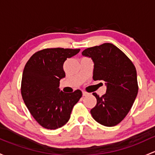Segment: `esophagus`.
<instances>
[{
    "label": "esophagus",
    "instance_id": "esophagus-1",
    "mask_svg": "<svg viewBox=\"0 0 155 155\" xmlns=\"http://www.w3.org/2000/svg\"><path fill=\"white\" fill-rule=\"evenodd\" d=\"M82 95L83 96H87V93L85 92V91H82Z\"/></svg>",
    "mask_w": 155,
    "mask_h": 155
}]
</instances>
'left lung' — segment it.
<instances>
[{
	"instance_id": "1",
	"label": "left lung",
	"mask_w": 155,
	"mask_h": 155,
	"mask_svg": "<svg viewBox=\"0 0 155 155\" xmlns=\"http://www.w3.org/2000/svg\"><path fill=\"white\" fill-rule=\"evenodd\" d=\"M82 54L94 62V80H103L107 87L102 97L93 94L97 102L91 115L99 124L114 126L128 114L137 95L136 68L124 53L110 43L85 49Z\"/></svg>"
}]
</instances>
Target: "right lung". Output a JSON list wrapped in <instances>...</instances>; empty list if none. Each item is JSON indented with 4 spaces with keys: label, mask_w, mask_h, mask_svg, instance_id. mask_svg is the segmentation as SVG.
Returning a JSON list of instances; mask_svg holds the SVG:
<instances>
[{
    "label": "right lung",
    "mask_w": 155,
    "mask_h": 155,
    "mask_svg": "<svg viewBox=\"0 0 155 155\" xmlns=\"http://www.w3.org/2000/svg\"><path fill=\"white\" fill-rule=\"evenodd\" d=\"M79 51V49H45L32 55L24 67L23 99L32 116L44 128L56 129L66 124L73 106L82 97L80 90L66 94L59 88L60 80L65 77L64 62Z\"/></svg>",
    "instance_id": "1"
}]
</instances>
